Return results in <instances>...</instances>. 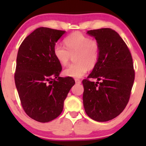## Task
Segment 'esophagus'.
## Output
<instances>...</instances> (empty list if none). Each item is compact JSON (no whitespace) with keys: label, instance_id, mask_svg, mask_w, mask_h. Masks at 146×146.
I'll list each match as a JSON object with an SVG mask.
<instances>
[{"label":"esophagus","instance_id":"obj_1","mask_svg":"<svg viewBox=\"0 0 146 146\" xmlns=\"http://www.w3.org/2000/svg\"><path fill=\"white\" fill-rule=\"evenodd\" d=\"M75 82L76 84H81V80H78V79H75Z\"/></svg>","mask_w":146,"mask_h":146}]
</instances>
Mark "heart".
Here are the masks:
<instances>
[{
	"label": "heart",
	"instance_id": "heart-1",
	"mask_svg": "<svg viewBox=\"0 0 146 146\" xmlns=\"http://www.w3.org/2000/svg\"><path fill=\"white\" fill-rule=\"evenodd\" d=\"M65 46L60 44L53 46L55 58L60 64L65 66L73 56L75 63L63 71L65 76L80 78L86 73L88 68H94L100 55V44L97 40L91 39L80 32H74L64 40Z\"/></svg>",
	"mask_w": 146,
	"mask_h": 146
}]
</instances>
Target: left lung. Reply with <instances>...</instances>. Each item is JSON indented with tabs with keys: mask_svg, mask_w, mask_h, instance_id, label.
I'll return each instance as SVG.
<instances>
[{
	"mask_svg": "<svg viewBox=\"0 0 146 146\" xmlns=\"http://www.w3.org/2000/svg\"><path fill=\"white\" fill-rule=\"evenodd\" d=\"M100 44L99 61L83 80V104L86 113L97 121H107L118 116L128 104L134 80L130 50L118 33L110 28L90 30ZM96 78L100 83L90 81Z\"/></svg>",
	"mask_w": 146,
	"mask_h": 146,
	"instance_id": "8db88e82",
	"label": "left lung"
}]
</instances>
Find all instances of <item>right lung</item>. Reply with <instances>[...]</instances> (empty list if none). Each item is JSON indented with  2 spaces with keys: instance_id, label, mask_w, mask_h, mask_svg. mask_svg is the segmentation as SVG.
Wrapping results in <instances>:
<instances>
[{
  "instance_id": "1",
  "label": "right lung",
  "mask_w": 146,
  "mask_h": 146,
  "mask_svg": "<svg viewBox=\"0 0 146 146\" xmlns=\"http://www.w3.org/2000/svg\"><path fill=\"white\" fill-rule=\"evenodd\" d=\"M65 31L39 27L23 41L18 51L15 84L25 113L37 121L56 119L75 80L59 75L62 65L53 53V46Z\"/></svg>"
}]
</instances>
